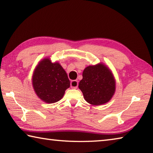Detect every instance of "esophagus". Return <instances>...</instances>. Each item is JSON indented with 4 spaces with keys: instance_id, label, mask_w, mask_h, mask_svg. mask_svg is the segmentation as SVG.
<instances>
[{
    "instance_id": "esophagus-1",
    "label": "esophagus",
    "mask_w": 153,
    "mask_h": 153,
    "mask_svg": "<svg viewBox=\"0 0 153 153\" xmlns=\"http://www.w3.org/2000/svg\"><path fill=\"white\" fill-rule=\"evenodd\" d=\"M79 85V82L76 80H73V81H72L71 82V86L72 88L73 89H76L77 87H78Z\"/></svg>"
}]
</instances>
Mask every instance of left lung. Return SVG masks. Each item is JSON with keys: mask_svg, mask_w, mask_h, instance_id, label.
Returning <instances> with one entry per match:
<instances>
[{"mask_svg": "<svg viewBox=\"0 0 153 153\" xmlns=\"http://www.w3.org/2000/svg\"><path fill=\"white\" fill-rule=\"evenodd\" d=\"M79 88L89 104L99 106L108 102L114 96L116 81L111 69L100 62L84 69Z\"/></svg>", "mask_w": 153, "mask_h": 153, "instance_id": "1", "label": "left lung"}]
</instances>
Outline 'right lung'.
<instances>
[{
	"label": "right lung",
	"mask_w": 153,
	"mask_h": 153,
	"mask_svg": "<svg viewBox=\"0 0 153 153\" xmlns=\"http://www.w3.org/2000/svg\"><path fill=\"white\" fill-rule=\"evenodd\" d=\"M35 94L45 103L52 104L63 97L71 82L67 73L57 62L53 63L49 57L39 62L32 77Z\"/></svg>",
	"instance_id": "1"
}]
</instances>
